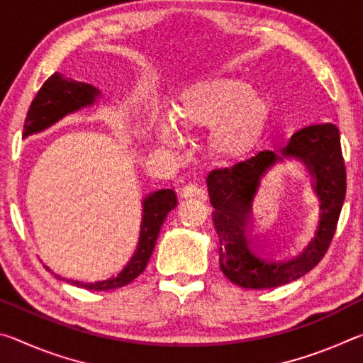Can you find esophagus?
Segmentation results:
<instances>
[{"label": "esophagus", "instance_id": "1", "mask_svg": "<svg viewBox=\"0 0 363 363\" xmlns=\"http://www.w3.org/2000/svg\"><path fill=\"white\" fill-rule=\"evenodd\" d=\"M182 196L184 199H192V196H199V199H205V190L201 187H196L194 184H189L182 189Z\"/></svg>", "mask_w": 363, "mask_h": 363}]
</instances>
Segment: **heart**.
Instances as JSON below:
<instances>
[{
    "mask_svg": "<svg viewBox=\"0 0 363 363\" xmlns=\"http://www.w3.org/2000/svg\"><path fill=\"white\" fill-rule=\"evenodd\" d=\"M267 106L242 84L216 82L199 84L184 97L176 120L181 125L214 128L211 152L223 162H237L256 145L267 121ZM162 143L173 145L177 133L169 123L158 126Z\"/></svg>",
    "mask_w": 363,
    "mask_h": 363,
    "instance_id": "heart-1",
    "label": "heart"
}]
</instances>
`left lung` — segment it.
I'll use <instances>...</instances> for the list:
<instances>
[{
  "label": "left lung",
  "mask_w": 363,
  "mask_h": 363,
  "mask_svg": "<svg viewBox=\"0 0 363 363\" xmlns=\"http://www.w3.org/2000/svg\"><path fill=\"white\" fill-rule=\"evenodd\" d=\"M299 161L306 168L316 216L303 249L290 254L254 235L255 200L267 176L281 164ZM219 237V266L232 284L242 288H275L298 280L327 253L346 196V168L340 131L331 123L294 133L279 152L264 150L247 162L214 169L206 177Z\"/></svg>",
  "instance_id": "obj_1"
}]
</instances>
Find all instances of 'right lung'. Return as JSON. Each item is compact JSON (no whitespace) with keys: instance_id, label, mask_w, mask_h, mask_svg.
I'll return each mask as SVG.
<instances>
[{"instance_id":"1","label":"right lung","mask_w":363,"mask_h":363,"mask_svg":"<svg viewBox=\"0 0 363 363\" xmlns=\"http://www.w3.org/2000/svg\"><path fill=\"white\" fill-rule=\"evenodd\" d=\"M101 91L93 84L75 82L72 78L62 77V73H54L49 77L41 89L36 93L32 106L28 108L26 125H23L22 138L48 130L56 125L64 116L75 113L84 107L94 106ZM177 199L171 189H162L152 192L143 200V214L138 233L131 238V247H128L126 255H123L112 267H108L104 275L94 280L83 279H64L54 274L59 280L75 285L86 290L106 291L121 288L139 277L149 262L152 251L155 248L160 229L167 219L168 213L176 208ZM48 270H51L46 267Z\"/></svg>"}]
</instances>
